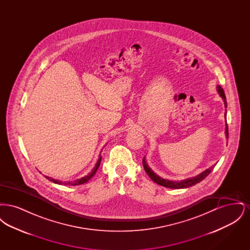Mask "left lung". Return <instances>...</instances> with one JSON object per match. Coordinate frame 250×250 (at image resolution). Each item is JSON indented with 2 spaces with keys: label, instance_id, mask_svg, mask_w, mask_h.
I'll list each match as a JSON object with an SVG mask.
<instances>
[{
  "label": "left lung",
  "instance_id": "1",
  "mask_svg": "<svg viewBox=\"0 0 250 250\" xmlns=\"http://www.w3.org/2000/svg\"><path fill=\"white\" fill-rule=\"evenodd\" d=\"M216 89H217V92L218 94L220 95V96L223 98V101H224V104H225V107H227V101L226 96H225V93H224V90L222 89V87L220 85H217L216 86ZM227 112H225V119H226ZM225 133H226V138H229V128H228V125H227L226 122V129H225ZM143 167L146 171V173L149 175V177L152 179L155 183H156L157 185L159 186H162V187H165L167 188H174V189H180V188H189L192 186H195L196 184L200 183L201 181H202L205 177H207L210 172L212 171V168H214V167H211L207 169H205L204 171H202V173H200L199 175L195 176V177H192V178L186 179V180H183V181H170V180H167V179L161 178L159 177L157 174H155V172L148 167L146 161H145V157L143 158Z\"/></svg>",
  "mask_w": 250,
  "mask_h": 250
}]
</instances>
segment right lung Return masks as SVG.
<instances>
[{"mask_svg": "<svg viewBox=\"0 0 250 250\" xmlns=\"http://www.w3.org/2000/svg\"><path fill=\"white\" fill-rule=\"evenodd\" d=\"M100 162H101V156L99 155V158H98V160H97V162H96V164H95V167H94V169L92 170V172L91 173H89L87 176H85V177H83V178L78 179V180H76V181H74L73 183L72 182H67V183H62V181H59V180H55V179L50 178V177H48V176H45L46 178L49 180V181H51V182H53V183H55V184H64V185H71V186H77V185H82V184H84V183H86V182H88L90 179L92 178L94 175H95V172H96V170H97V168H98V167L100 166Z\"/></svg>", "mask_w": 250, "mask_h": 250, "instance_id": "right-lung-1", "label": "right lung"}]
</instances>
